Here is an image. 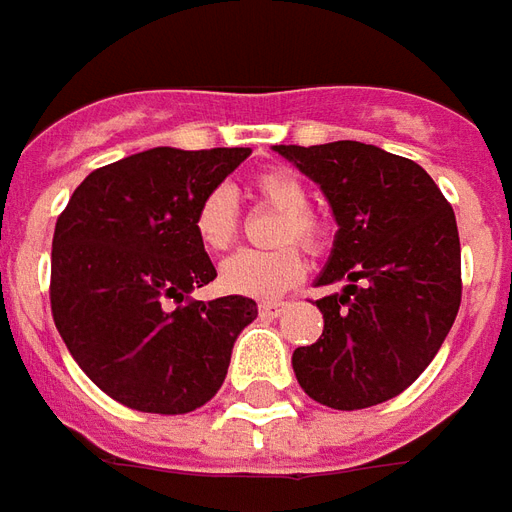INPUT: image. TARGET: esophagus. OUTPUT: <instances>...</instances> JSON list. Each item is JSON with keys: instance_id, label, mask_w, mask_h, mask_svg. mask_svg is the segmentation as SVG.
Returning <instances> with one entry per match:
<instances>
[{"instance_id": "34e87169", "label": "esophagus", "mask_w": 512, "mask_h": 512, "mask_svg": "<svg viewBox=\"0 0 512 512\" xmlns=\"http://www.w3.org/2000/svg\"><path fill=\"white\" fill-rule=\"evenodd\" d=\"M289 303H281V300H270V303H262L259 311H262V317H281Z\"/></svg>"}]
</instances>
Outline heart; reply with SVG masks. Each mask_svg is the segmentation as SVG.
Here are the masks:
<instances>
[{"label": "heart", "instance_id": "heart-1", "mask_svg": "<svg viewBox=\"0 0 512 512\" xmlns=\"http://www.w3.org/2000/svg\"><path fill=\"white\" fill-rule=\"evenodd\" d=\"M250 195L259 204L281 212L275 226V250H242L220 264L217 284L228 295L273 300L303 278V256L295 245L320 250L325 242V223L308 209V192L292 170L267 168L250 181ZM195 237L212 253L228 250L239 234V212L234 195L226 187H215L201 198L192 217Z\"/></svg>", "mask_w": 512, "mask_h": 512}]
</instances>
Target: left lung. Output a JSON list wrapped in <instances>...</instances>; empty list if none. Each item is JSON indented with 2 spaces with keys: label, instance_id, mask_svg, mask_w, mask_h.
Wrapping results in <instances>:
<instances>
[{
  "label": "left lung",
  "instance_id": "1",
  "mask_svg": "<svg viewBox=\"0 0 512 512\" xmlns=\"http://www.w3.org/2000/svg\"><path fill=\"white\" fill-rule=\"evenodd\" d=\"M275 151L320 184L339 226L317 286H344L317 300L325 328L292 353L297 383L336 411L391 400L436 358L458 317L455 212L427 170L378 146Z\"/></svg>",
  "mask_w": 512,
  "mask_h": 512
}]
</instances>
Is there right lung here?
Masks as SVG:
<instances>
[{
	"label": "right lung",
	"mask_w": 512,
	"mask_h": 512,
	"mask_svg": "<svg viewBox=\"0 0 512 512\" xmlns=\"http://www.w3.org/2000/svg\"><path fill=\"white\" fill-rule=\"evenodd\" d=\"M248 157L250 148H148L93 170L57 217L54 325L82 372L126 408H201L259 314L250 297L190 300L217 278L195 209Z\"/></svg>",
	"instance_id": "1"
}]
</instances>
